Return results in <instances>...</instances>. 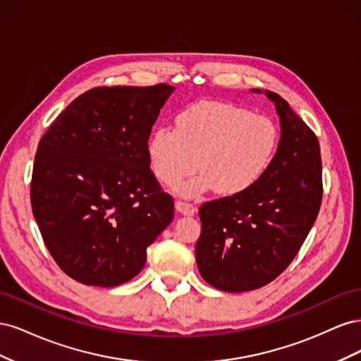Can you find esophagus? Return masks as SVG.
I'll return each instance as SVG.
<instances>
[{
    "label": "esophagus",
    "instance_id": "esophagus-1",
    "mask_svg": "<svg viewBox=\"0 0 361 361\" xmlns=\"http://www.w3.org/2000/svg\"><path fill=\"white\" fill-rule=\"evenodd\" d=\"M174 206H176V211L180 212L182 215H194L195 211H197V207H195L192 203L182 202V200H178Z\"/></svg>",
    "mask_w": 361,
    "mask_h": 361
}]
</instances>
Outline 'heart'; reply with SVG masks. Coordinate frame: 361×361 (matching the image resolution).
I'll use <instances>...</instances> for the list:
<instances>
[{
    "instance_id": "1",
    "label": "heart",
    "mask_w": 361,
    "mask_h": 361,
    "mask_svg": "<svg viewBox=\"0 0 361 361\" xmlns=\"http://www.w3.org/2000/svg\"><path fill=\"white\" fill-rule=\"evenodd\" d=\"M280 141L277 123L269 116L221 101H199L174 116V129L158 128L146 143L149 167L167 187L179 183L182 195L216 190L239 195L265 178Z\"/></svg>"
}]
</instances>
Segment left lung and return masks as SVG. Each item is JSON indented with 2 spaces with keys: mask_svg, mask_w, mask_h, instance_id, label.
<instances>
[{
  "mask_svg": "<svg viewBox=\"0 0 361 361\" xmlns=\"http://www.w3.org/2000/svg\"><path fill=\"white\" fill-rule=\"evenodd\" d=\"M265 94L281 128L265 178L253 190L199 209L195 260L204 281L226 292L259 289L277 279L297 256L321 207L319 141L280 94Z\"/></svg>",
  "mask_w": 361,
  "mask_h": 361,
  "instance_id": "left-lung-1",
  "label": "left lung"
}]
</instances>
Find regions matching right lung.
<instances>
[{
    "mask_svg": "<svg viewBox=\"0 0 361 361\" xmlns=\"http://www.w3.org/2000/svg\"><path fill=\"white\" fill-rule=\"evenodd\" d=\"M169 84L96 87L69 104L39 141L31 207L57 265L111 288L134 279L174 215L149 169L146 143Z\"/></svg>",
    "mask_w": 361,
    "mask_h": 361,
    "instance_id": "right-lung-1",
    "label": "right lung"
}]
</instances>
